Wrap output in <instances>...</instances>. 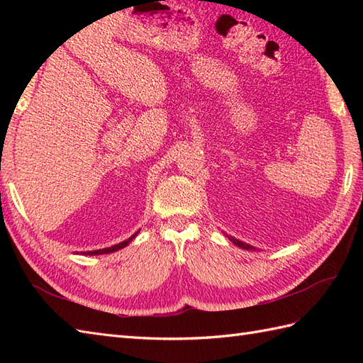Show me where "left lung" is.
<instances>
[{"mask_svg":"<svg viewBox=\"0 0 363 363\" xmlns=\"http://www.w3.org/2000/svg\"><path fill=\"white\" fill-rule=\"evenodd\" d=\"M229 238H230V242H234L237 246H240V248H243V250H254L252 246H250V245H245L243 242L237 240V238H234V237H229Z\"/></svg>","mask_w":363,"mask_h":363,"instance_id":"8db88e82","label":"left lung"}]
</instances>
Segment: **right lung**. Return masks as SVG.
Returning <instances> with one entry per match:
<instances>
[{"label": "right lung", "instance_id": "add662e5", "mask_svg": "<svg viewBox=\"0 0 363 363\" xmlns=\"http://www.w3.org/2000/svg\"><path fill=\"white\" fill-rule=\"evenodd\" d=\"M138 233H135L133 237H129L128 240H125V242H121V243H118V245H113V246H111V248H104V250H96V251H87V252H82V254H89V256H99V254H109V252H113V251H118V250H121V248H125L126 245H129V242L133 240V238L137 235Z\"/></svg>", "mask_w": 363, "mask_h": 363}]
</instances>
